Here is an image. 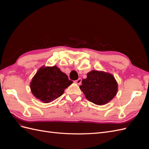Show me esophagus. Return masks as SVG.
<instances>
[{
    "label": "esophagus",
    "mask_w": 149,
    "mask_h": 149,
    "mask_svg": "<svg viewBox=\"0 0 149 149\" xmlns=\"http://www.w3.org/2000/svg\"><path fill=\"white\" fill-rule=\"evenodd\" d=\"M81 81H82L81 78H79V79H78L77 80H76L75 81H74V83H75L76 84H80L81 83Z\"/></svg>",
    "instance_id": "obj_1"
}]
</instances>
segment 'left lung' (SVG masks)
Returning a JSON list of instances; mask_svg holds the SVG:
<instances>
[{"instance_id": "obj_1", "label": "left lung", "mask_w": 149, "mask_h": 149, "mask_svg": "<svg viewBox=\"0 0 149 149\" xmlns=\"http://www.w3.org/2000/svg\"><path fill=\"white\" fill-rule=\"evenodd\" d=\"M79 88L88 101L102 106L110 102L117 94L118 84L114 76L103 71L92 70L82 80Z\"/></svg>"}]
</instances>
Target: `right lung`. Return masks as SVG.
<instances>
[{
  "mask_svg": "<svg viewBox=\"0 0 149 149\" xmlns=\"http://www.w3.org/2000/svg\"><path fill=\"white\" fill-rule=\"evenodd\" d=\"M73 83L56 66L40 67L30 83L31 92L38 100L49 103L63 94Z\"/></svg>",
  "mask_w": 149,
  "mask_h": 149,
  "instance_id": "1",
  "label": "right lung"
}]
</instances>
